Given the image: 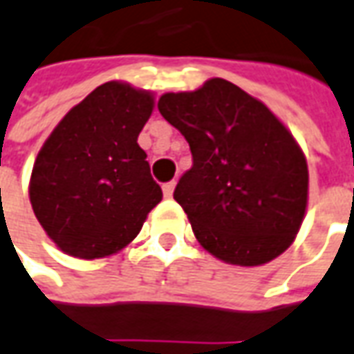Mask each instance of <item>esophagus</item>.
Wrapping results in <instances>:
<instances>
[{
  "instance_id": "esophagus-1",
  "label": "esophagus",
  "mask_w": 354,
  "mask_h": 354,
  "mask_svg": "<svg viewBox=\"0 0 354 354\" xmlns=\"http://www.w3.org/2000/svg\"><path fill=\"white\" fill-rule=\"evenodd\" d=\"M162 189H163V196H165V198H171L173 191H175V181L165 183Z\"/></svg>"
}]
</instances>
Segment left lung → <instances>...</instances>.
<instances>
[{"instance_id":"obj_1","label":"left lung","mask_w":354,"mask_h":354,"mask_svg":"<svg viewBox=\"0 0 354 354\" xmlns=\"http://www.w3.org/2000/svg\"><path fill=\"white\" fill-rule=\"evenodd\" d=\"M158 109L191 146L173 198L209 254L262 266L291 247L308 202V165L289 129L223 79L167 92Z\"/></svg>"}]
</instances>
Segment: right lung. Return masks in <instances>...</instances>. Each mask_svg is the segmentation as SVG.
<instances>
[{"label": "right lung", "instance_id": "right-lung-1", "mask_svg": "<svg viewBox=\"0 0 354 354\" xmlns=\"http://www.w3.org/2000/svg\"><path fill=\"white\" fill-rule=\"evenodd\" d=\"M152 109V92L111 80L71 107L40 148L28 196L46 235L65 254H115L160 204L162 189L136 142Z\"/></svg>", "mask_w": 354, "mask_h": 354}]
</instances>
